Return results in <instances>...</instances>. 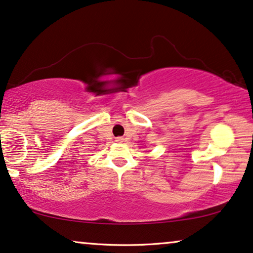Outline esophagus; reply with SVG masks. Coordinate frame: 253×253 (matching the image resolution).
<instances>
[{
	"label": "esophagus",
	"instance_id": "esophagus-1",
	"mask_svg": "<svg viewBox=\"0 0 253 253\" xmlns=\"http://www.w3.org/2000/svg\"><path fill=\"white\" fill-rule=\"evenodd\" d=\"M124 139H123V138H117V139H116V141H123Z\"/></svg>",
	"mask_w": 253,
	"mask_h": 253
}]
</instances>
